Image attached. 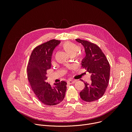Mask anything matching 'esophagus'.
Wrapping results in <instances>:
<instances>
[{"label": "esophagus", "mask_w": 132, "mask_h": 132, "mask_svg": "<svg viewBox=\"0 0 132 132\" xmlns=\"http://www.w3.org/2000/svg\"><path fill=\"white\" fill-rule=\"evenodd\" d=\"M76 81V80L70 79V80H69L67 81V83L69 84H74Z\"/></svg>", "instance_id": "34e87169"}]
</instances>
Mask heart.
I'll list each match as a JSON object with an SVG mask.
<instances>
[{
  "label": "heart",
  "instance_id": "b5f03b06",
  "mask_svg": "<svg viewBox=\"0 0 132 132\" xmlns=\"http://www.w3.org/2000/svg\"><path fill=\"white\" fill-rule=\"evenodd\" d=\"M63 47L70 56L75 55L79 50V47L77 45L70 42H65L63 45Z\"/></svg>",
  "mask_w": 132,
  "mask_h": 132
}]
</instances>
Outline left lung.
Instances as JSON below:
<instances>
[{
  "mask_svg": "<svg viewBox=\"0 0 132 132\" xmlns=\"http://www.w3.org/2000/svg\"><path fill=\"white\" fill-rule=\"evenodd\" d=\"M84 47L86 56L81 61L83 68L91 74V82H84L85 87L80 92L81 99L92 102L101 98L109 84L110 67L105 55L96 44L89 41L76 39Z\"/></svg>",
  "mask_w": 132,
  "mask_h": 132,
  "instance_id": "left-lung-1",
  "label": "left lung"
}]
</instances>
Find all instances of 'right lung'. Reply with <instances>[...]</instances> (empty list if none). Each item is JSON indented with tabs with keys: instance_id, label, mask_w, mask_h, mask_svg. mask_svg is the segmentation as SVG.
Returning a JSON list of instances; mask_svg holds the SVG:
<instances>
[{
	"instance_id": "1",
	"label": "right lung",
	"mask_w": 132,
	"mask_h": 132,
	"mask_svg": "<svg viewBox=\"0 0 132 132\" xmlns=\"http://www.w3.org/2000/svg\"><path fill=\"white\" fill-rule=\"evenodd\" d=\"M60 43V41L53 39L36 47L31 54L28 65V78L31 88L39 100L47 105L61 103L66 91L67 82L65 81L54 83L53 87L46 81V71L51 67L53 51Z\"/></svg>"
}]
</instances>
